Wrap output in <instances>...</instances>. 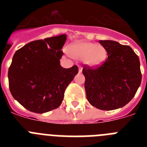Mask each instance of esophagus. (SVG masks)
<instances>
[{"label": "esophagus", "mask_w": 147, "mask_h": 147, "mask_svg": "<svg viewBox=\"0 0 147 147\" xmlns=\"http://www.w3.org/2000/svg\"><path fill=\"white\" fill-rule=\"evenodd\" d=\"M82 69L81 67H79V73H82Z\"/></svg>", "instance_id": "34e87169"}]
</instances>
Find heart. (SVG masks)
<instances>
[{"label": "heart", "mask_w": 147, "mask_h": 147, "mask_svg": "<svg viewBox=\"0 0 147 147\" xmlns=\"http://www.w3.org/2000/svg\"><path fill=\"white\" fill-rule=\"evenodd\" d=\"M68 51L73 57L83 59L85 64L90 66L99 65L107 57V51L105 48L90 42L73 44Z\"/></svg>", "instance_id": "b5f03b06"}]
</instances>
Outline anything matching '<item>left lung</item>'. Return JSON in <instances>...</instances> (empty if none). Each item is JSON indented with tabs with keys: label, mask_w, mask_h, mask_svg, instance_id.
Listing matches in <instances>:
<instances>
[{
	"label": "left lung",
	"mask_w": 147,
	"mask_h": 147,
	"mask_svg": "<svg viewBox=\"0 0 147 147\" xmlns=\"http://www.w3.org/2000/svg\"><path fill=\"white\" fill-rule=\"evenodd\" d=\"M107 59L96 68L84 65L87 99L96 108L113 110L124 107L134 97L141 82L139 58L129 45L99 40Z\"/></svg>",
	"instance_id": "8db88e82"
}]
</instances>
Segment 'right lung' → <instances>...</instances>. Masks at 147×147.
<instances>
[{"mask_svg": "<svg viewBox=\"0 0 147 147\" xmlns=\"http://www.w3.org/2000/svg\"><path fill=\"white\" fill-rule=\"evenodd\" d=\"M67 35L32 41L15 53L9 68L12 96L31 112L44 113L62 104L67 85L78 74V67L63 68L61 49Z\"/></svg>", "mask_w": 147, "mask_h": 147, "instance_id": "add662e5", "label": "right lung"}]
</instances>
